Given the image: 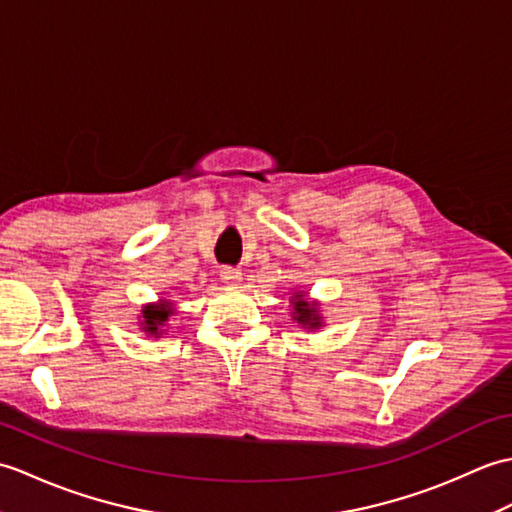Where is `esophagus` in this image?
Returning <instances> with one entry per match:
<instances>
[{"label":"esophagus","instance_id":"34e87169","mask_svg":"<svg viewBox=\"0 0 512 512\" xmlns=\"http://www.w3.org/2000/svg\"><path fill=\"white\" fill-rule=\"evenodd\" d=\"M221 280L225 282V285L238 287L243 282V274L238 269H234V267H223L221 269Z\"/></svg>","mask_w":512,"mask_h":512}]
</instances>
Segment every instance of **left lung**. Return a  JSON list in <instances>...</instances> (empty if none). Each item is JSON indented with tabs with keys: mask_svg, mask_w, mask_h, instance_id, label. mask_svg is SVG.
Masks as SVG:
<instances>
[{
	"mask_svg": "<svg viewBox=\"0 0 512 512\" xmlns=\"http://www.w3.org/2000/svg\"><path fill=\"white\" fill-rule=\"evenodd\" d=\"M289 304H291V320L298 326L306 328V331H317V328L324 326V317L320 313L322 304L317 300H311L309 295H306V291L293 289Z\"/></svg>",
	"mask_w": 512,
	"mask_h": 512,
	"instance_id": "left-lung-1",
	"label": "left lung"
}]
</instances>
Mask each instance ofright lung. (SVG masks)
Listing matches in <instances>:
<instances>
[{
  "mask_svg": "<svg viewBox=\"0 0 512 512\" xmlns=\"http://www.w3.org/2000/svg\"><path fill=\"white\" fill-rule=\"evenodd\" d=\"M175 313H177L175 302L168 298H162L157 302L142 304L140 315H138V320H140L138 324L146 337H162V335H166L164 328L168 326V317H173Z\"/></svg>",
  "mask_w": 512,
  "mask_h": 512,
  "instance_id": "1",
  "label": "right lung"
}]
</instances>
